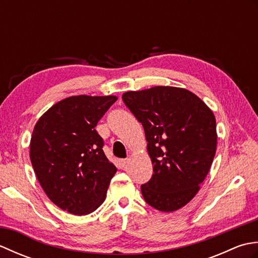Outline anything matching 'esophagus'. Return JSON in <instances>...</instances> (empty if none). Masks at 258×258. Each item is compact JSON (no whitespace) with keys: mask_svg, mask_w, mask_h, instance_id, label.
I'll list each match as a JSON object with an SVG mask.
<instances>
[{"mask_svg":"<svg viewBox=\"0 0 258 258\" xmlns=\"http://www.w3.org/2000/svg\"><path fill=\"white\" fill-rule=\"evenodd\" d=\"M126 164H127V160H126V158H122V160L118 161V165L120 168H125Z\"/></svg>","mask_w":258,"mask_h":258,"instance_id":"1","label":"esophagus"}]
</instances>
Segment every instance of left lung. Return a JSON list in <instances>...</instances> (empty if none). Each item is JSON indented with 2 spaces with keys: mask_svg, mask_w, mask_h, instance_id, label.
Wrapping results in <instances>:
<instances>
[{
  "mask_svg": "<svg viewBox=\"0 0 258 258\" xmlns=\"http://www.w3.org/2000/svg\"><path fill=\"white\" fill-rule=\"evenodd\" d=\"M125 105L144 127L153 176L141 186L147 204L175 212L194 199L217 145L216 119L201 98L182 87L128 91Z\"/></svg>",
  "mask_w": 258,
  "mask_h": 258,
  "instance_id": "obj_1",
  "label": "left lung"
}]
</instances>
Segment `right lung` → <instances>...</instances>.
<instances>
[{
	"instance_id": "obj_1",
	"label": "right lung",
	"mask_w": 258,
	"mask_h": 258,
	"mask_svg": "<svg viewBox=\"0 0 258 258\" xmlns=\"http://www.w3.org/2000/svg\"><path fill=\"white\" fill-rule=\"evenodd\" d=\"M117 96L75 95L54 104L38 118L30 157L46 196L73 215L94 212L105 201L114 174L95 126Z\"/></svg>"
}]
</instances>
